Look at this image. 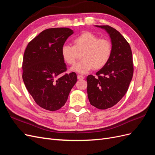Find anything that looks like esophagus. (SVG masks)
Segmentation results:
<instances>
[{"mask_svg": "<svg viewBox=\"0 0 155 155\" xmlns=\"http://www.w3.org/2000/svg\"><path fill=\"white\" fill-rule=\"evenodd\" d=\"M84 78H85V77L82 76V75H78V79H79V80H81V79H83Z\"/></svg>", "mask_w": 155, "mask_h": 155, "instance_id": "esophagus-1", "label": "esophagus"}]
</instances>
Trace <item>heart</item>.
Masks as SVG:
<instances>
[{
  "instance_id": "1",
  "label": "heart",
  "mask_w": 155,
  "mask_h": 155,
  "mask_svg": "<svg viewBox=\"0 0 155 155\" xmlns=\"http://www.w3.org/2000/svg\"><path fill=\"white\" fill-rule=\"evenodd\" d=\"M82 60L71 68L72 71L79 74H86L93 68L100 70L109 62L112 52L111 42L90 31L75 37L73 46L64 45L61 49V54L64 61L72 65L76 63L78 52H81Z\"/></svg>"
}]
</instances>
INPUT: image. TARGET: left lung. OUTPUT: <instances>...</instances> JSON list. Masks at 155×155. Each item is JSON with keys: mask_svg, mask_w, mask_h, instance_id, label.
I'll list each match as a JSON object with an SVG mask.
<instances>
[{"mask_svg": "<svg viewBox=\"0 0 155 155\" xmlns=\"http://www.w3.org/2000/svg\"><path fill=\"white\" fill-rule=\"evenodd\" d=\"M96 26L109 34L112 52L109 62L96 72V78L87 76V94L92 106L107 109L115 105L127 92L133 76V55L129 43L118 31L108 25Z\"/></svg>", "mask_w": 155, "mask_h": 155, "instance_id": "1", "label": "left lung"}]
</instances>
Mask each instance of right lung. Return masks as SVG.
I'll return each mask as SVG.
<instances>
[{
	"mask_svg": "<svg viewBox=\"0 0 155 155\" xmlns=\"http://www.w3.org/2000/svg\"><path fill=\"white\" fill-rule=\"evenodd\" d=\"M73 33L68 28L46 29L25 50L23 81L36 104L46 110L55 111L64 106L77 81L75 72L63 74L67 68L61 54V47Z\"/></svg>",
	"mask_w": 155,
	"mask_h": 155,
	"instance_id": "1",
	"label": "right lung"
}]
</instances>
